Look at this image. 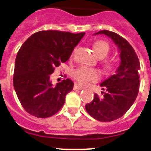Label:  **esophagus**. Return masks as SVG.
I'll use <instances>...</instances> for the list:
<instances>
[{
    "mask_svg": "<svg viewBox=\"0 0 151 151\" xmlns=\"http://www.w3.org/2000/svg\"><path fill=\"white\" fill-rule=\"evenodd\" d=\"M73 89L74 90H82V89H84V87L80 85V84H74V87H73Z\"/></svg>",
    "mask_w": 151,
    "mask_h": 151,
    "instance_id": "esophagus-1",
    "label": "esophagus"
}]
</instances>
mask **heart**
<instances>
[{
    "label": "heart",
    "mask_w": 151,
    "mask_h": 151,
    "mask_svg": "<svg viewBox=\"0 0 151 151\" xmlns=\"http://www.w3.org/2000/svg\"><path fill=\"white\" fill-rule=\"evenodd\" d=\"M109 45L105 41H98L94 45V50L96 56L99 58H105L109 52ZM107 69H110L111 65L109 63H105ZM100 72L93 68L82 67L78 69L74 73V78L79 83L86 84L91 82H95L100 78Z\"/></svg>",
    "instance_id": "obj_1"
}]
</instances>
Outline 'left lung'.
Segmentation results:
<instances>
[{
	"label": "left lung",
	"instance_id": "obj_1",
	"mask_svg": "<svg viewBox=\"0 0 151 151\" xmlns=\"http://www.w3.org/2000/svg\"><path fill=\"white\" fill-rule=\"evenodd\" d=\"M104 34L111 38L120 52V63L116 73L100 85L105 89L103 97L95 94L91 102L85 105L88 113L101 122H111L122 117L137 99L139 87L140 68L138 56L130 44L119 35L101 30L95 35Z\"/></svg>",
	"mask_w": 151,
	"mask_h": 151
}]
</instances>
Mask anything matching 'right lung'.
Instances as JSON below:
<instances>
[{
	"label": "right lung",
	"mask_w": 151,
	"mask_h": 151,
	"mask_svg": "<svg viewBox=\"0 0 151 151\" xmlns=\"http://www.w3.org/2000/svg\"><path fill=\"white\" fill-rule=\"evenodd\" d=\"M85 33L47 30L34 33L18 50L14 64L13 84L24 109L38 118H47L60 110L71 80L53 86L50 74L68 60L73 49Z\"/></svg>",
	"instance_id": "1"
}]
</instances>
